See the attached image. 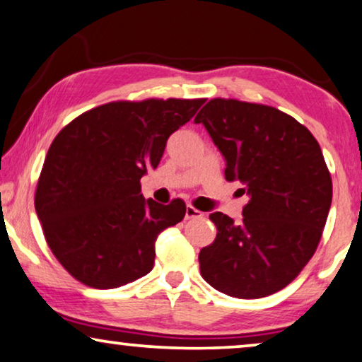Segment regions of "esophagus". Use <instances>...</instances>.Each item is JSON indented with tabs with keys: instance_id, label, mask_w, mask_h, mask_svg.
Segmentation results:
<instances>
[{
	"instance_id": "34e87169",
	"label": "esophagus",
	"mask_w": 362,
	"mask_h": 362,
	"mask_svg": "<svg viewBox=\"0 0 362 362\" xmlns=\"http://www.w3.org/2000/svg\"><path fill=\"white\" fill-rule=\"evenodd\" d=\"M186 219H199V217H202V212L197 211L196 207L192 206H187L186 207Z\"/></svg>"
}]
</instances>
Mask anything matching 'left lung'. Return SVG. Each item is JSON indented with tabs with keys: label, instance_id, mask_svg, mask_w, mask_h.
<instances>
[{
	"label": "left lung",
	"instance_id": "left-lung-1",
	"mask_svg": "<svg viewBox=\"0 0 362 362\" xmlns=\"http://www.w3.org/2000/svg\"><path fill=\"white\" fill-rule=\"evenodd\" d=\"M226 158V180L249 194L240 222L222 212L199 252L207 284L235 298H262L291 284L320 244L333 182L311 132L279 108L212 98L194 118Z\"/></svg>",
	"mask_w": 362,
	"mask_h": 362
}]
</instances>
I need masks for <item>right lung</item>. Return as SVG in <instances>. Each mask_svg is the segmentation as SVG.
<instances>
[{"instance_id":"1","label":"right lung","mask_w":362,"mask_h":362,"mask_svg":"<svg viewBox=\"0 0 362 362\" xmlns=\"http://www.w3.org/2000/svg\"><path fill=\"white\" fill-rule=\"evenodd\" d=\"M204 102H108L54 138L34 206L49 249L77 281L107 290L150 274L158 234L182 221L186 204L146 201L140 180L158 166L171 133Z\"/></svg>"}]
</instances>
